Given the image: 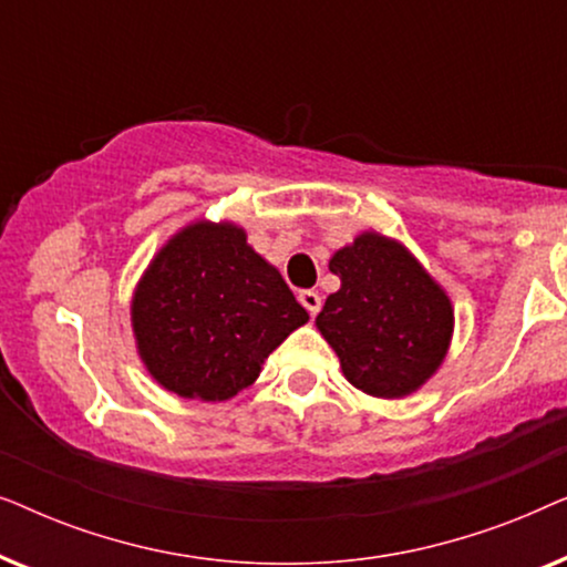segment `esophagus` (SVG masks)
<instances>
[{"label":"esophagus","mask_w":567,"mask_h":567,"mask_svg":"<svg viewBox=\"0 0 567 567\" xmlns=\"http://www.w3.org/2000/svg\"><path fill=\"white\" fill-rule=\"evenodd\" d=\"M299 301H301V307H305L309 315H317L322 309V297L317 291H312V289L299 291Z\"/></svg>","instance_id":"1"}]
</instances>
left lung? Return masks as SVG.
<instances>
[{
	"label": "left lung",
	"mask_w": 567,
	"mask_h": 567,
	"mask_svg": "<svg viewBox=\"0 0 567 567\" xmlns=\"http://www.w3.org/2000/svg\"><path fill=\"white\" fill-rule=\"evenodd\" d=\"M340 289L317 328L336 348L348 382L374 398L415 392L452 340V301L405 247L377 231L332 255Z\"/></svg>",
	"instance_id": "8db88e82"
}]
</instances>
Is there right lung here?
Masks as SVG:
<instances>
[{"label":"right lung","instance_id":"right-lung-1","mask_svg":"<svg viewBox=\"0 0 567 567\" xmlns=\"http://www.w3.org/2000/svg\"><path fill=\"white\" fill-rule=\"evenodd\" d=\"M131 320L150 374L181 398L229 400L309 320L235 224L198 221L152 260Z\"/></svg>","mask_w":567,"mask_h":567}]
</instances>
